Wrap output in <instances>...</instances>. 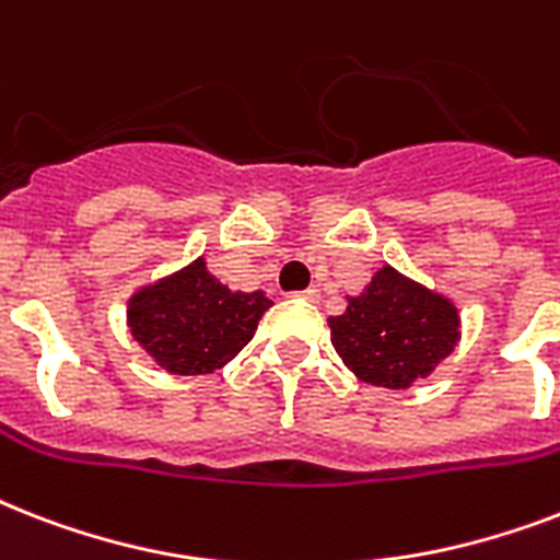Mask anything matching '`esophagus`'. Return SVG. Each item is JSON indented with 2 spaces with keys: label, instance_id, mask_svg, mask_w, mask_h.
<instances>
[{
  "label": "esophagus",
  "instance_id": "obj_1",
  "mask_svg": "<svg viewBox=\"0 0 560 560\" xmlns=\"http://www.w3.org/2000/svg\"><path fill=\"white\" fill-rule=\"evenodd\" d=\"M299 299H305V302H319V290L311 288V290H302V293H296Z\"/></svg>",
  "mask_w": 560,
  "mask_h": 560
}]
</instances>
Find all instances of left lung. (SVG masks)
<instances>
[{"instance_id":"8db88e82","label":"left lung","mask_w":560,"mask_h":560,"mask_svg":"<svg viewBox=\"0 0 560 560\" xmlns=\"http://www.w3.org/2000/svg\"><path fill=\"white\" fill-rule=\"evenodd\" d=\"M346 299V311L328 316L331 342L346 369L372 386L409 389L430 377L462 337L456 302L392 264L374 272L363 293Z\"/></svg>"}]
</instances>
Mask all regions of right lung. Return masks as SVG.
Segmentation results:
<instances>
[{
    "label": "right lung",
    "mask_w": 560,
    "mask_h": 560,
    "mask_svg": "<svg viewBox=\"0 0 560 560\" xmlns=\"http://www.w3.org/2000/svg\"><path fill=\"white\" fill-rule=\"evenodd\" d=\"M270 305L264 290H229L200 255L130 293L127 328L165 372L211 374L253 340Z\"/></svg>",
    "instance_id": "obj_1"
}]
</instances>
